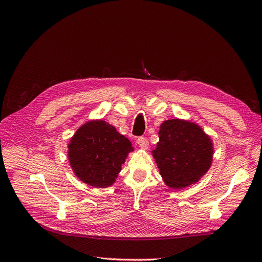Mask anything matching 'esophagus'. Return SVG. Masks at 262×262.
<instances>
[{"label":"esophagus","mask_w":262,"mask_h":262,"mask_svg":"<svg viewBox=\"0 0 262 262\" xmlns=\"http://www.w3.org/2000/svg\"><path fill=\"white\" fill-rule=\"evenodd\" d=\"M137 143H138V145H139L141 148H143V149H147V147H148V141H147L146 138H143V137L139 138V139L137 140Z\"/></svg>","instance_id":"obj_1"}]
</instances>
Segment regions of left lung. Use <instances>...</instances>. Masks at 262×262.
I'll list each match as a JSON object with an SVG mask.
<instances>
[{"label": "left lung", "instance_id": "8db88e82", "mask_svg": "<svg viewBox=\"0 0 262 262\" xmlns=\"http://www.w3.org/2000/svg\"><path fill=\"white\" fill-rule=\"evenodd\" d=\"M160 141L152 150L165 184L182 189L207 173L213 158V143L196 123L171 119L161 124Z\"/></svg>", "mask_w": 262, "mask_h": 262}]
</instances>
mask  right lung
Masks as SVG:
<instances>
[{"mask_svg":"<svg viewBox=\"0 0 262 262\" xmlns=\"http://www.w3.org/2000/svg\"><path fill=\"white\" fill-rule=\"evenodd\" d=\"M68 147L69 162L76 177L94 188L112 186L133 150L131 142L104 120L83 124Z\"/></svg>","mask_w":262,"mask_h":262,"instance_id":"add662e5","label":"right lung"}]
</instances>
